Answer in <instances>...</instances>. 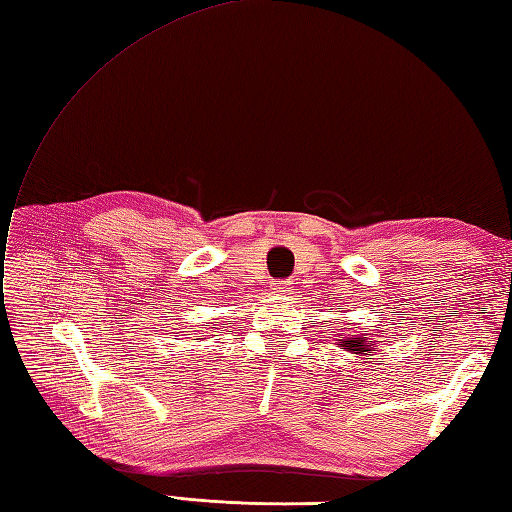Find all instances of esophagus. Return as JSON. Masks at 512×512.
<instances>
[{"label":"esophagus","instance_id":"1","mask_svg":"<svg viewBox=\"0 0 512 512\" xmlns=\"http://www.w3.org/2000/svg\"><path fill=\"white\" fill-rule=\"evenodd\" d=\"M274 289L276 291H289L291 289V282L289 280H276L274 282Z\"/></svg>","mask_w":512,"mask_h":512}]
</instances>
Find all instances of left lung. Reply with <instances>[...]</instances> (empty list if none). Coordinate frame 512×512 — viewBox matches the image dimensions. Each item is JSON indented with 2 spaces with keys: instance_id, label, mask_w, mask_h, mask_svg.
<instances>
[{
  "instance_id": "1",
  "label": "left lung",
  "mask_w": 512,
  "mask_h": 512,
  "mask_svg": "<svg viewBox=\"0 0 512 512\" xmlns=\"http://www.w3.org/2000/svg\"><path fill=\"white\" fill-rule=\"evenodd\" d=\"M339 346H344L350 352H359V355H366V352L370 350L368 339L366 337H355V335L339 339Z\"/></svg>"
}]
</instances>
